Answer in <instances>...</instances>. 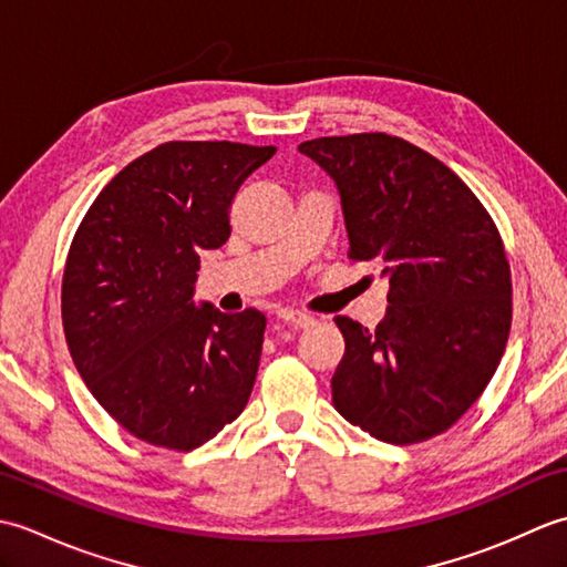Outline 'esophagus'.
<instances>
[{"label":"esophagus","instance_id":"obj_1","mask_svg":"<svg viewBox=\"0 0 567 567\" xmlns=\"http://www.w3.org/2000/svg\"><path fill=\"white\" fill-rule=\"evenodd\" d=\"M277 319H282L287 323H295V327H311L315 319H311L307 311H299V309H290V307H282L277 309Z\"/></svg>","mask_w":567,"mask_h":567}]
</instances>
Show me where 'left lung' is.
<instances>
[{
	"label": "left lung",
	"mask_w": 567,
	"mask_h": 567,
	"mask_svg": "<svg viewBox=\"0 0 567 567\" xmlns=\"http://www.w3.org/2000/svg\"><path fill=\"white\" fill-rule=\"evenodd\" d=\"M339 187L351 250L390 282L375 329L336 317L346 353L333 406L384 443L451 429L485 392L512 329V275L499 231L451 167L388 134L305 141Z\"/></svg>",
	"instance_id": "8db88e82"
}]
</instances>
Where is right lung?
<instances>
[{
  "instance_id": "add662e5",
  "label": "right lung",
  "mask_w": 567,
  "mask_h": 567,
  "mask_svg": "<svg viewBox=\"0 0 567 567\" xmlns=\"http://www.w3.org/2000/svg\"><path fill=\"white\" fill-rule=\"evenodd\" d=\"M275 146L171 141L143 153L84 214L63 272L72 363L110 416L151 445L192 451L244 412L265 317L195 305L199 252Z\"/></svg>"
}]
</instances>
